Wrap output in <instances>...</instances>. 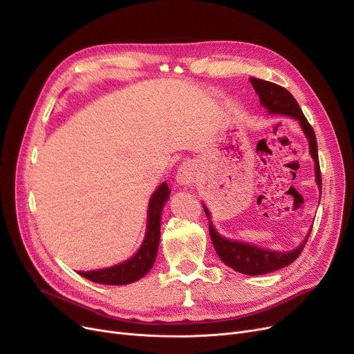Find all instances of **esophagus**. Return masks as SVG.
<instances>
[{
    "instance_id": "esophagus-1",
    "label": "esophagus",
    "mask_w": 354,
    "mask_h": 354,
    "mask_svg": "<svg viewBox=\"0 0 354 354\" xmlns=\"http://www.w3.org/2000/svg\"><path fill=\"white\" fill-rule=\"evenodd\" d=\"M199 176V166L194 160L183 162L176 174V182L180 187H192V185L198 180Z\"/></svg>"
}]
</instances>
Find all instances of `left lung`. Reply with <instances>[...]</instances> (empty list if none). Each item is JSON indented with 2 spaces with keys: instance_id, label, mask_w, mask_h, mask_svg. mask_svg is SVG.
Here are the masks:
<instances>
[{
  "instance_id": "obj_1",
  "label": "left lung",
  "mask_w": 354,
  "mask_h": 354,
  "mask_svg": "<svg viewBox=\"0 0 354 354\" xmlns=\"http://www.w3.org/2000/svg\"><path fill=\"white\" fill-rule=\"evenodd\" d=\"M250 82L259 97V103H261V106L268 111L270 115L288 116L299 122L303 133L308 140V147H310L308 151L314 160L315 183H317L320 196H322V174H320L319 152H317V139H315L314 130L307 122L306 116L303 115L299 103H297L295 99L291 96V93H288L281 86L261 80V79H255V77H250ZM202 205L209 221V235L218 257L222 259V263L245 275H263V274H268L290 266L294 259L299 258V255L301 254L311 232V228H310L307 236L303 239V243L291 251L266 250L251 243H244V241L231 239L221 235L212 224L209 209L207 208L205 203H202Z\"/></svg>"
}]
</instances>
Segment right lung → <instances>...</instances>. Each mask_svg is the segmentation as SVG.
<instances>
[{
    "instance_id": "obj_1",
    "label": "right lung",
    "mask_w": 354,
    "mask_h": 354,
    "mask_svg": "<svg viewBox=\"0 0 354 354\" xmlns=\"http://www.w3.org/2000/svg\"><path fill=\"white\" fill-rule=\"evenodd\" d=\"M171 191L166 182H162L149 199L146 232L139 250L123 263L107 268L79 271L87 280L106 286H124L135 283L146 275L155 264L159 239H160V218L165 203L169 199Z\"/></svg>"
}]
</instances>
